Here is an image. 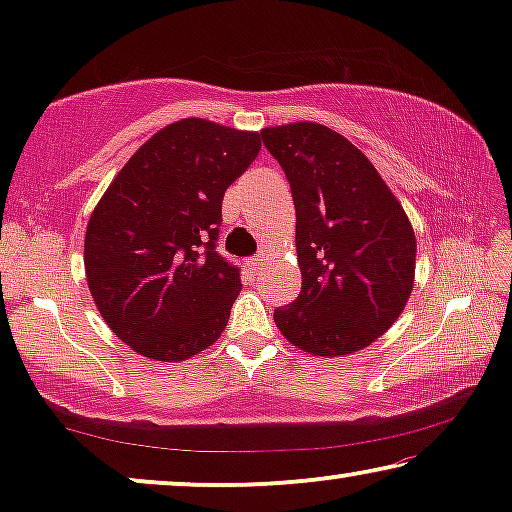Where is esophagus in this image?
<instances>
[{
	"label": "esophagus",
	"mask_w": 512,
	"mask_h": 512,
	"mask_svg": "<svg viewBox=\"0 0 512 512\" xmlns=\"http://www.w3.org/2000/svg\"><path fill=\"white\" fill-rule=\"evenodd\" d=\"M263 261H265V254L261 251V254H256L254 258H249V265H251V268H256V265H261Z\"/></svg>",
	"instance_id": "34e87169"
}]
</instances>
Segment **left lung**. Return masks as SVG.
Here are the masks:
<instances>
[{"mask_svg": "<svg viewBox=\"0 0 512 512\" xmlns=\"http://www.w3.org/2000/svg\"><path fill=\"white\" fill-rule=\"evenodd\" d=\"M261 137L291 184L303 275L300 296L275 310V324L307 354L359 352L408 305L417 258L408 214L340 132L300 121Z\"/></svg>", "mask_w": 512, "mask_h": 512, "instance_id": "1", "label": "left lung"}]
</instances>
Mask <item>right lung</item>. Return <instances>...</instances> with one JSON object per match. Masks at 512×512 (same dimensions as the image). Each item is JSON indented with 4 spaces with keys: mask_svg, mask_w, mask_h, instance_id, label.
<instances>
[{
    "mask_svg": "<svg viewBox=\"0 0 512 512\" xmlns=\"http://www.w3.org/2000/svg\"><path fill=\"white\" fill-rule=\"evenodd\" d=\"M258 151V132L181 118L139 146L97 202L88 289L137 354L186 361L221 338L242 289L240 270L216 254L221 202Z\"/></svg>",
    "mask_w": 512,
    "mask_h": 512,
    "instance_id": "obj_1",
    "label": "right lung"
}]
</instances>
